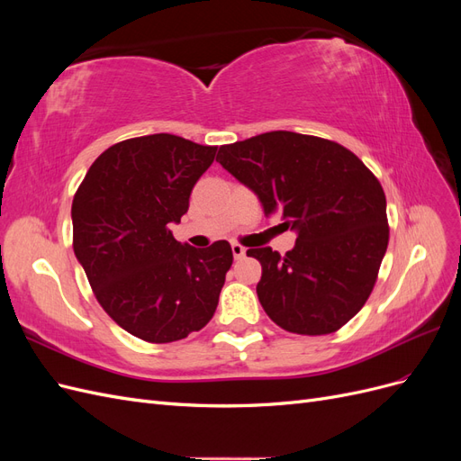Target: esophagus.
I'll list each match as a JSON object with an SVG mask.
<instances>
[{
	"instance_id": "1",
	"label": "esophagus",
	"mask_w": 461,
	"mask_h": 461,
	"mask_svg": "<svg viewBox=\"0 0 461 461\" xmlns=\"http://www.w3.org/2000/svg\"><path fill=\"white\" fill-rule=\"evenodd\" d=\"M232 248V256H234V259H242L244 256H246V248L244 246H240V244H232L230 246Z\"/></svg>"
}]
</instances>
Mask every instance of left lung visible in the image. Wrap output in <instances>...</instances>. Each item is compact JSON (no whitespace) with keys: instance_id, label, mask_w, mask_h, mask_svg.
Returning a JSON list of instances; mask_svg holds the SVG:
<instances>
[{"instance_id":"1","label":"left lung","mask_w":461,"mask_h":461,"mask_svg":"<svg viewBox=\"0 0 461 461\" xmlns=\"http://www.w3.org/2000/svg\"><path fill=\"white\" fill-rule=\"evenodd\" d=\"M217 161L256 194L265 215L281 213L296 232L285 256L269 246L246 252L261 263L265 313L310 337L346 325L367 302L388 246L379 180L344 146L288 131L221 146Z\"/></svg>"}]
</instances>
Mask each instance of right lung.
Wrapping results in <instances>:
<instances>
[{
	"mask_svg": "<svg viewBox=\"0 0 461 461\" xmlns=\"http://www.w3.org/2000/svg\"><path fill=\"white\" fill-rule=\"evenodd\" d=\"M215 153L165 132L131 138L107 148L75 194V256L105 313L146 342L186 339L217 310L230 244L192 248L169 230Z\"/></svg>",
	"mask_w": 461,
	"mask_h": 461,
	"instance_id": "1",
	"label": "right lung"
}]
</instances>
